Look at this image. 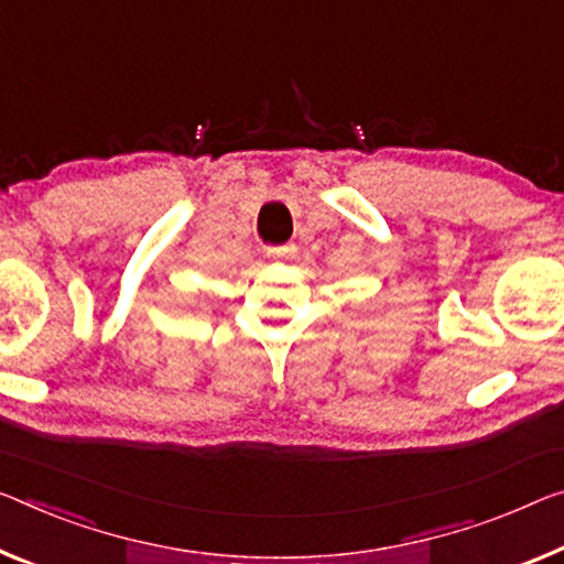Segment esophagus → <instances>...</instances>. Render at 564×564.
Here are the masks:
<instances>
[{
	"mask_svg": "<svg viewBox=\"0 0 564 564\" xmlns=\"http://www.w3.org/2000/svg\"><path fill=\"white\" fill-rule=\"evenodd\" d=\"M294 252H297V249H294V245H288V247H270V249H267V257H272V259H288V257H292Z\"/></svg>",
	"mask_w": 564,
	"mask_h": 564,
	"instance_id": "esophagus-1",
	"label": "esophagus"
}]
</instances>
